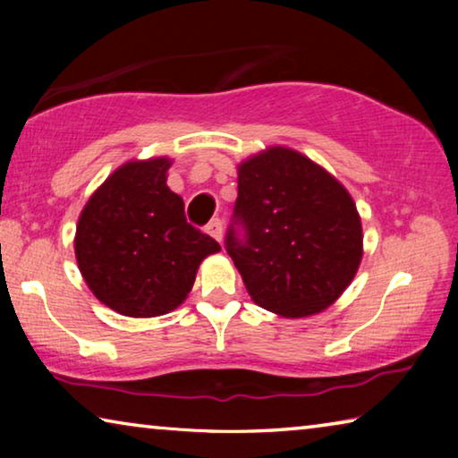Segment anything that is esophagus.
<instances>
[{
  "label": "esophagus",
  "mask_w": 458,
  "mask_h": 458,
  "mask_svg": "<svg viewBox=\"0 0 458 458\" xmlns=\"http://www.w3.org/2000/svg\"><path fill=\"white\" fill-rule=\"evenodd\" d=\"M206 232H208V234H210L212 238L218 240V242H222V236H224V226H222V220L214 218V220L208 222Z\"/></svg>",
  "instance_id": "34e87169"
}]
</instances>
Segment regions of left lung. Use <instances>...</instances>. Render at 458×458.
<instances>
[{"label": "left lung", "instance_id": "left-lung-1", "mask_svg": "<svg viewBox=\"0 0 458 458\" xmlns=\"http://www.w3.org/2000/svg\"><path fill=\"white\" fill-rule=\"evenodd\" d=\"M226 250L254 303L297 319L321 313L353 281L361 220L350 191L321 165L268 147L238 165Z\"/></svg>", "mask_w": 458, "mask_h": 458}]
</instances>
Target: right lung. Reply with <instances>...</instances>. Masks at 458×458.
I'll list each match as a JSON object with an SVG mask.
<instances>
[{"label":"right lung","mask_w":458,"mask_h":458,"mask_svg":"<svg viewBox=\"0 0 458 458\" xmlns=\"http://www.w3.org/2000/svg\"><path fill=\"white\" fill-rule=\"evenodd\" d=\"M172 159L129 161L92 193L74 236L76 262L92 294L127 317L180 307L201 260L220 250L188 224L183 199L167 188Z\"/></svg>","instance_id":"obj_1"}]
</instances>
